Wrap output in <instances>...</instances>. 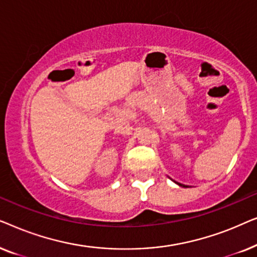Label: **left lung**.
Returning <instances> with one entry per match:
<instances>
[{
	"mask_svg": "<svg viewBox=\"0 0 257 257\" xmlns=\"http://www.w3.org/2000/svg\"><path fill=\"white\" fill-rule=\"evenodd\" d=\"M175 182V184H177V185H179V186H180V187H187V186H185V185H182V184H179V182H177V181H174Z\"/></svg>",
	"mask_w": 257,
	"mask_h": 257,
	"instance_id": "left-lung-1",
	"label": "left lung"
}]
</instances>
